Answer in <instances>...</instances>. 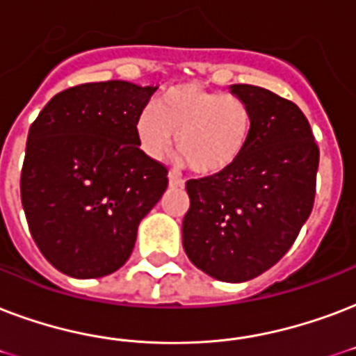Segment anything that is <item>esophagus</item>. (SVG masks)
Segmentation results:
<instances>
[{
    "label": "esophagus",
    "instance_id": "obj_1",
    "mask_svg": "<svg viewBox=\"0 0 356 356\" xmlns=\"http://www.w3.org/2000/svg\"><path fill=\"white\" fill-rule=\"evenodd\" d=\"M168 181H170V186H183L184 181L181 177H177L175 173H170L168 175Z\"/></svg>",
    "mask_w": 356,
    "mask_h": 356
}]
</instances>
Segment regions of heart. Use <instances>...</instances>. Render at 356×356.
Segmentation results:
<instances>
[{"label":"heart","mask_w":356,"mask_h":356,"mask_svg":"<svg viewBox=\"0 0 356 356\" xmlns=\"http://www.w3.org/2000/svg\"><path fill=\"white\" fill-rule=\"evenodd\" d=\"M254 129L250 106L233 95L186 83L168 89L136 119L138 143L149 159L164 160L177 136L183 160L202 175L233 166Z\"/></svg>","instance_id":"obj_1"}]
</instances>
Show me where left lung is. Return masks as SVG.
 <instances>
[{"label": "left lung", "instance_id": "left-lung-1", "mask_svg": "<svg viewBox=\"0 0 356 356\" xmlns=\"http://www.w3.org/2000/svg\"><path fill=\"white\" fill-rule=\"evenodd\" d=\"M254 129L241 159L220 173L190 179L183 248L200 270L246 282L280 261L314 207L319 149L297 104L268 89L235 83Z\"/></svg>", "mask_w": 356, "mask_h": 356}]
</instances>
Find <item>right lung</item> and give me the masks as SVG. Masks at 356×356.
Returning <instances> with one entry per match:
<instances>
[{"label": "right lung", "instance_id": "right-lung-1", "mask_svg": "<svg viewBox=\"0 0 356 356\" xmlns=\"http://www.w3.org/2000/svg\"><path fill=\"white\" fill-rule=\"evenodd\" d=\"M159 88L110 80L65 89L27 134L20 192L42 256L72 278L123 267L138 226L168 186L143 153L136 119Z\"/></svg>", "mask_w": 356, "mask_h": 356}]
</instances>
